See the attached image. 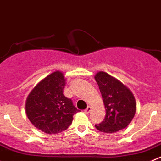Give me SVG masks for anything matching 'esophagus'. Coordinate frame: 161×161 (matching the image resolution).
Wrapping results in <instances>:
<instances>
[{
	"label": "esophagus",
	"mask_w": 161,
	"mask_h": 161,
	"mask_svg": "<svg viewBox=\"0 0 161 161\" xmlns=\"http://www.w3.org/2000/svg\"><path fill=\"white\" fill-rule=\"evenodd\" d=\"M90 111H91V107H90V106H88V107H87L85 109V111H84V112H85V113L88 114V113H90Z\"/></svg>",
	"instance_id": "obj_1"
}]
</instances>
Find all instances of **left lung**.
I'll list each match as a JSON object with an SVG mask.
<instances>
[{
  "label": "left lung",
  "mask_w": 161,
  "mask_h": 161,
  "mask_svg": "<svg viewBox=\"0 0 161 161\" xmlns=\"http://www.w3.org/2000/svg\"><path fill=\"white\" fill-rule=\"evenodd\" d=\"M95 80L106 111L104 120L101 124H95V127L100 131L109 134L126 128L136 112V102L131 91L119 81L103 71L97 73Z\"/></svg>",
  "instance_id": "1"
}]
</instances>
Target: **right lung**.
Returning a JSON list of instances; mask_svg holds the SVG:
<instances>
[{
	"mask_svg": "<svg viewBox=\"0 0 161 161\" xmlns=\"http://www.w3.org/2000/svg\"><path fill=\"white\" fill-rule=\"evenodd\" d=\"M65 79L60 71L52 73L39 82L26 101V113L33 125L46 134L64 131L72 123L78 110L64 95Z\"/></svg>",
	"mask_w": 161,
	"mask_h": 161,
	"instance_id": "add662e5",
	"label": "right lung"
}]
</instances>
